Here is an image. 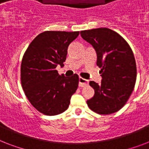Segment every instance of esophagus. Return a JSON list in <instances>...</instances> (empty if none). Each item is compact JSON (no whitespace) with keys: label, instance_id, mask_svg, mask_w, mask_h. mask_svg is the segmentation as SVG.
I'll return each instance as SVG.
<instances>
[{"label":"esophagus","instance_id":"1","mask_svg":"<svg viewBox=\"0 0 149 149\" xmlns=\"http://www.w3.org/2000/svg\"><path fill=\"white\" fill-rule=\"evenodd\" d=\"M88 84V80L86 79H84L82 77H79V86L80 87H83V86H86V85Z\"/></svg>","mask_w":149,"mask_h":149}]
</instances>
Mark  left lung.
<instances>
[{
  "mask_svg": "<svg viewBox=\"0 0 149 149\" xmlns=\"http://www.w3.org/2000/svg\"><path fill=\"white\" fill-rule=\"evenodd\" d=\"M82 38L93 45L97 65L100 68L101 84L90 82L94 96L86 103L99 114H110L121 109L134 90L136 63L130 45L121 36L107 28L85 30Z\"/></svg>",
  "mask_w": 149,
  "mask_h": 149,
  "instance_id": "obj_1",
  "label": "left lung"
}]
</instances>
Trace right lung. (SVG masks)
Wrapping results in <instances>:
<instances>
[{"label":"right lung","mask_w":149,"mask_h":149,"mask_svg":"<svg viewBox=\"0 0 149 149\" xmlns=\"http://www.w3.org/2000/svg\"><path fill=\"white\" fill-rule=\"evenodd\" d=\"M79 31H46L36 36L24 54L21 65L22 86L35 108L53 116L67 110L79 84V77L59 75L57 65L63 66L67 49Z\"/></svg>","instance_id":"right-lung-1"}]
</instances>
